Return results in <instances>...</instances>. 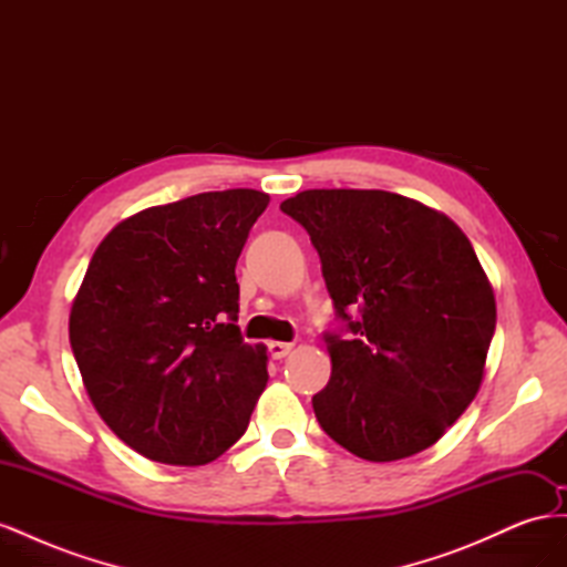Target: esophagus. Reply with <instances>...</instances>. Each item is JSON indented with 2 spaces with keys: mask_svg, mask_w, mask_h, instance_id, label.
Wrapping results in <instances>:
<instances>
[{
  "mask_svg": "<svg viewBox=\"0 0 567 567\" xmlns=\"http://www.w3.org/2000/svg\"><path fill=\"white\" fill-rule=\"evenodd\" d=\"M269 354L274 357V359H284L290 350H293V346H290V342H277V340H274V342H269Z\"/></svg>",
  "mask_w": 567,
  "mask_h": 567,
  "instance_id": "1",
  "label": "esophagus"
}]
</instances>
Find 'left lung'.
Instances as JSON below:
<instances>
[{
	"instance_id": "left-lung-1",
	"label": "left lung",
	"mask_w": 567,
	"mask_h": 567,
	"mask_svg": "<svg viewBox=\"0 0 567 567\" xmlns=\"http://www.w3.org/2000/svg\"><path fill=\"white\" fill-rule=\"evenodd\" d=\"M310 234L346 321L323 333V433L359 458L400 461L444 435L485 375L494 290L454 221L379 188H310L281 203Z\"/></svg>"
}]
</instances>
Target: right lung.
Wrapping results in <instances>:
<instances>
[{"label": "right lung", "instance_id": "right-lung-1", "mask_svg": "<svg viewBox=\"0 0 567 567\" xmlns=\"http://www.w3.org/2000/svg\"><path fill=\"white\" fill-rule=\"evenodd\" d=\"M267 205L255 188L156 205L92 255L71 348L99 416L151 461L203 466L246 433L269 375L236 326V260Z\"/></svg>", "mask_w": 567, "mask_h": 567}]
</instances>
